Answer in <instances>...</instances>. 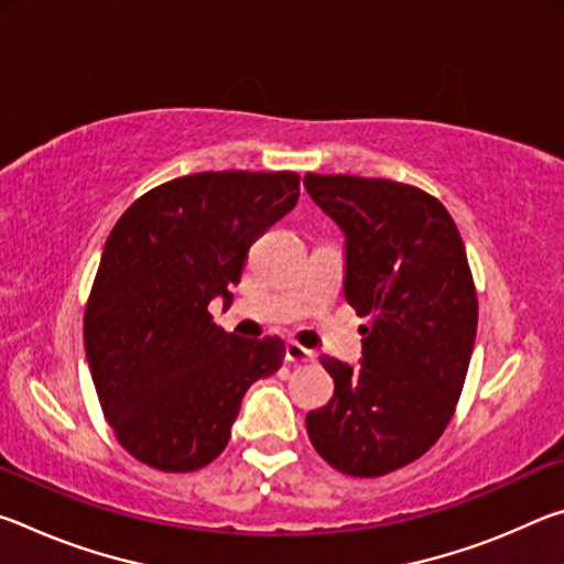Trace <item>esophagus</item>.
<instances>
[{"label":"esophagus","mask_w":564,"mask_h":564,"mask_svg":"<svg viewBox=\"0 0 564 564\" xmlns=\"http://www.w3.org/2000/svg\"><path fill=\"white\" fill-rule=\"evenodd\" d=\"M285 360L295 362V366H299V362H313V360H316V352L308 350V348H303L301 343L291 340L289 346H285Z\"/></svg>","instance_id":"obj_1"}]
</instances>
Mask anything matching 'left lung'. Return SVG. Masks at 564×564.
I'll return each instance as SVG.
<instances>
[{"instance_id": "left-lung-1", "label": "left lung", "mask_w": 564, "mask_h": 564, "mask_svg": "<svg viewBox=\"0 0 564 564\" xmlns=\"http://www.w3.org/2000/svg\"><path fill=\"white\" fill-rule=\"evenodd\" d=\"M346 236V301L368 316L356 368L323 356L333 398L305 415L313 447L352 477H380L431 451L470 366L477 295L445 206L388 178L305 174Z\"/></svg>"}]
</instances>
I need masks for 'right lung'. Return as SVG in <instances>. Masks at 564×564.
Listing matches in <instances>:
<instances>
[{"label": "right lung", "mask_w": 564, "mask_h": 564, "mask_svg": "<svg viewBox=\"0 0 564 564\" xmlns=\"http://www.w3.org/2000/svg\"><path fill=\"white\" fill-rule=\"evenodd\" d=\"M299 174L204 171L137 198L104 243L84 348L119 443L156 470L191 473L224 453L246 390L283 366L279 336L218 328L248 248L299 202Z\"/></svg>", "instance_id": "add662e5"}]
</instances>
